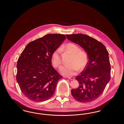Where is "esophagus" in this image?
Here are the masks:
<instances>
[{"instance_id": "esophagus-1", "label": "esophagus", "mask_w": 124, "mask_h": 124, "mask_svg": "<svg viewBox=\"0 0 124 124\" xmlns=\"http://www.w3.org/2000/svg\"><path fill=\"white\" fill-rule=\"evenodd\" d=\"M69 79H71V80H73L75 79V78L74 77H68L67 78Z\"/></svg>"}]
</instances>
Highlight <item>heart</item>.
Returning a JSON list of instances; mask_svg holds the SVG:
<instances>
[{
	"mask_svg": "<svg viewBox=\"0 0 124 124\" xmlns=\"http://www.w3.org/2000/svg\"><path fill=\"white\" fill-rule=\"evenodd\" d=\"M61 50H65L72 54L69 65L62 66L60 68V72L64 75L70 76L75 74L80 69L83 70L88 64L89 56L88 53L84 51L80 50V48L76 45L69 43L61 47ZM51 61L54 68H58L62 64L59 49L55 50L51 56Z\"/></svg>",
	"mask_w": 124,
	"mask_h": 124,
	"instance_id": "1",
	"label": "heart"
}]
</instances>
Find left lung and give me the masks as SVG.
<instances>
[{"mask_svg":"<svg viewBox=\"0 0 124 124\" xmlns=\"http://www.w3.org/2000/svg\"><path fill=\"white\" fill-rule=\"evenodd\" d=\"M71 41L80 46L88 53V64L79 76L77 89L71 93L76 100L83 103L97 99L103 93L111 79V65L108 52L105 46L89 36L83 34L66 35Z\"/></svg>","mask_w":124,"mask_h":124,"instance_id":"left-lung-1","label":"left lung"}]
</instances>
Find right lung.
Masks as SVG:
<instances>
[{
  "label": "right lung",
  "instance_id": "add662e5",
  "mask_svg": "<svg viewBox=\"0 0 124 124\" xmlns=\"http://www.w3.org/2000/svg\"><path fill=\"white\" fill-rule=\"evenodd\" d=\"M65 36L49 34L31 42L18 58L16 80L21 92L35 102L48 100L54 94L63 77L53 68L51 56Z\"/></svg>",
  "mask_w": 124,
  "mask_h": 124
}]
</instances>
